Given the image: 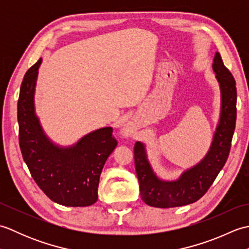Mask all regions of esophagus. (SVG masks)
I'll return each instance as SVG.
<instances>
[{
    "instance_id": "esophagus-1",
    "label": "esophagus",
    "mask_w": 249,
    "mask_h": 249,
    "mask_svg": "<svg viewBox=\"0 0 249 249\" xmlns=\"http://www.w3.org/2000/svg\"><path fill=\"white\" fill-rule=\"evenodd\" d=\"M124 131H125V134H129V130H127V129H125Z\"/></svg>"
}]
</instances>
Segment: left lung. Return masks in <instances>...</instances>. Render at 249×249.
Masks as SVG:
<instances>
[{
	"mask_svg": "<svg viewBox=\"0 0 249 249\" xmlns=\"http://www.w3.org/2000/svg\"><path fill=\"white\" fill-rule=\"evenodd\" d=\"M220 91V113L210 149L204 157L176 179L157 176L141 141L135 144V166L140 196L143 202L154 208H176L198 201L208 192L229 156L236 120V87L231 72L224 65L219 52L212 64Z\"/></svg>",
	"mask_w": 249,
	"mask_h": 249,
	"instance_id": "left-lung-1",
	"label": "left lung"
}]
</instances>
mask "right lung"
I'll return each mask as SVG.
<instances>
[{
    "instance_id": "right-lung-1",
    "label": "right lung",
    "mask_w": 249,
    "mask_h": 249,
    "mask_svg": "<svg viewBox=\"0 0 249 249\" xmlns=\"http://www.w3.org/2000/svg\"><path fill=\"white\" fill-rule=\"evenodd\" d=\"M43 59L26 71L18 99L19 144L23 160L36 184L53 202L65 206H89L98 199L99 177L118 145L112 127H102L71 145L52 141L35 110V91Z\"/></svg>"
}]
</instances>
